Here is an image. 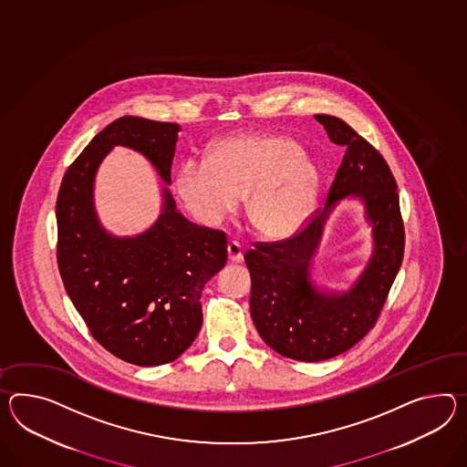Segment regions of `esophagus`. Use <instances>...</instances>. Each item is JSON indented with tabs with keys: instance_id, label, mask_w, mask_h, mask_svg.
Returning a JSON list of instances; mask_svg holds the SVG:
<instances>
[{
	"instance_id": "esophagus-1",
	"label": "esophagus",
	"mask_w": 467,
	"mask_h": 467,
	"mask_svg": "<svg viewBox=\"0 0 467 467\" xmlns=\"http://www.w3.org/2000/svg\"><path fill=\"white\" fill-rule=\"evenodd\" d=\"M228 258L231 263L243 262V250L238 241H229L228 243Z\"/></svg>"
}]
</instances>
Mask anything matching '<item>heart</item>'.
Listing matches in <instances>:
<instances>
[{"label":"heart","mask_w":467,"mask_h":467,"mask_svg":"<svg viewBox=\"0 0 467 467\" xmlns=\"http://www.w3.org/2000/svg\"><path fill=\"white\" fill-rule=\"evenodd\" d=\"M175 192L199 223L216 226L246 195V216L262 236L284 239L317 204L320 175L294 138L250 133L216 141L205 159H185Z\"/></svg>","instance_id":"b5f03b06"}]
</instances>
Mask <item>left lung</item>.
I'll return each instance as SVG.
<instances>
[{
    "label": "left lung",
    "mask_w": 467,
    "mask_h": 467,
    "mask_svg": "<svg viewBox=\"0 0 467 467\" xmlns=\"http://www.w3.org/2000/svg\"><path fill=\"white\" fill-rule=\"evenodd\" d=\"M316 119L332 143L346 149L324 213L294 236L253 243L244 254L256 330L276 353L307 363L346 353L375 327L405 251L397 181L387 160L339 118L316 114ZM348 194L364 201L374 228V256L351 291L320 293L309 282V260L331 207Z\"/></svg>",
    "instance_id": "1"
}]
</instances>
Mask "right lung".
Masks as SVG:
<instances>
[{"instance_id":"add662e5","label":"right lung","mask_w":467,"mask_h":467,"mask_svg":"<svg viewBox=\"0 0 467 467\" xmlns=\"http://www.w3.org/2000/svg\"><path fill=\"white\" fill-rule=\"evenodd\" d=\"M177 123L123 116L92 138L70 163L57 195L58 272L91 336L126 363L175 361L202 326L201 294L226 265L228 239L197 226L163 189L157 223L135 238H116L99 224L92 187L116 145L137 150L171 183Z\"/></svg>"}]
</instances>
